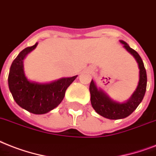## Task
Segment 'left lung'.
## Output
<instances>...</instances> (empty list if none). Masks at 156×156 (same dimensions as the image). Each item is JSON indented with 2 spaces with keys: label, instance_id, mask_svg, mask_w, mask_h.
<instances>
[{
  "label": "left lung",
  "instance_id": "left-lung-1",
  "mask_svg": "<svg viewBox=\"0 0 156 156\" xmlns=\"http://www.w3.org/2000/svg\"><path fill=\"white\" fill-rule=\"evenodd\" d=\"M120 42L124 44V48L136 58L140 69L139 83L132 97L130 98L128 102L124 103H118L112 101L102 90H98L93 80L89 85L92 107H94L98 114L110 119H123L132 114L143 99L147 89V72L141 57L134 49L130 48L126 42H124V41H120Z\"/></svg>",
  "mask_w": 156,
  "mask_h": 156
}]
</instances>
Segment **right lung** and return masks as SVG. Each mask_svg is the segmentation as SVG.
Returning a JSON list of instances; mask_svg holds the SVG:
<instances>
[{"label":"right lung","instance_id":"1","mask_svg":"<svg viewBox=\"0 0 156 156\" xmlns=\"http://www.w3.org/2000/svg\"><path fill=\"white\" fill-rule=\"evenodd\" d=\"M37 43L22 50L12 62L8 83L14 101L22 108L33 114H44L58 107L65 96L67 87L77 76L62 78L50 84H37L27 80L23 72V61Z\"/></svg>","mask_w":156,"mask_h":156}]
</instances>
